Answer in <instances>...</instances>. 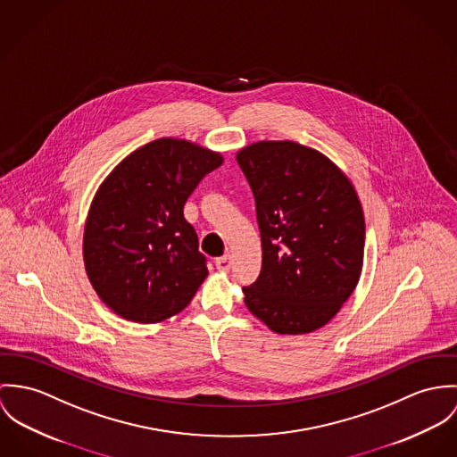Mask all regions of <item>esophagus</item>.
Returning a JSON list of instances; mask_svg holds the SVG:
<instances>
[{"mask_svg":"<svg viewBox=\"0 0 457 457\" xmlns=\"http://www.w3.org/2000/svg\"><path fill=\"white\" fill-rule=\"evenodd\" d=\"M215 266H217L219 270H229V268H231V255L226 253V255L215 259Z\"/></svg>","mask_w":457,"mask_h":457,"instance_id":"esophagus-1","label":"esophagus"}]
</instances>
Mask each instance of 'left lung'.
Returning a JSON list of instances; mask_svg holds the SVG:
<instances>
[{
  "instance_id": "obj_1",
  "label": "left lung",
  "mask_w": 457,
  "mask_h": 457,
  "mask_svg": "<svg viewBox=\"0 0 457 457\" xmlns=\"http://www.w3.org/2000/svg\"><path fill=\"white\" fill-rule=\"evenodd\" d=\"M255 200L262 264L245 304L280 335L329 322L357 286L364 217L349 179L295 142H259L237 155Z\"/></svg>"
}]
</instances>
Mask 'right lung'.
<instances>
[{
  "mask_svg": "<svg viewBox=\"0 0 457 457\" xmlns=\"http://www.w3.org/2000/svg\"><path fill=\"white\" fill-rule=\"evenodd\" d=\"M222 155L159 138L122 159L98 189L84 231L87 277L117 315L159 322L195 298L208 268L184 204Z\"/></svg>",
  "mask_w": 457,
  "mask_h": 457,
  "instance_id": "right-lung-1",
  "label": "right lung"
}]
</instances>
